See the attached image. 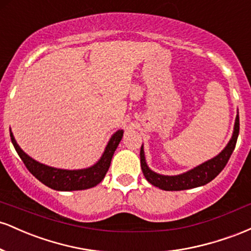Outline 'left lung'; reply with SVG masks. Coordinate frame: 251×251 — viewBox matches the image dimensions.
I'll return each instance as SVG.
<instances>
[{
    "label": "left lung",
    "mask_w": 251,
    "mask_h": 251,
    "mask_svg": "<svg viewBox=\"0 0 251 251\" xmlns=\"http://www.w3.org/2000/svg\"><path fill=\"white\" fill-rule=\"evenodd\" d=\"M238 133H240V117H236L234 134L226 149L215 158L203 163L197 168L190 170L183 175L178 176H163L158 175L152 170L149 169L145 162V155H144L143 146L140 149V165H142L143 174L148 181L157 188L165 190V191H180V190L194 189L197 186H201L208 184L214 178L220 175V172L226 168V163L229 162L232 152H234L236 142H237Z\"/></svg>",
    "instance_id": "8db88e82"
}]
</instances>
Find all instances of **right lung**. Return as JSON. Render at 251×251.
Instances as JSON below:
<instances>
[{"instance_id": "obj_1", "label": "right lung", "mask_w": 251, "mask_h": 251, "mask_svg": "<svg viewBox=\"0 0 251 251\" xmlns=\"http://www.w3.org/2000/svg\"><path fill=\"white\" fill-rule=\"evenodd\" d=\"M11 143L15 148L17 154L25 163V168L36 179L45 184L48 188L57 190V191H74V190H86L98 185L107 174L111 165L112 157L116 151L120 140L123 138V129L116 132L112 135L102 157L96 165L83 170H61L50 168L36 162L29 155L25 154L20 146L17 145L15 138L10 132Z\"/></svg>"}]
</instances>
